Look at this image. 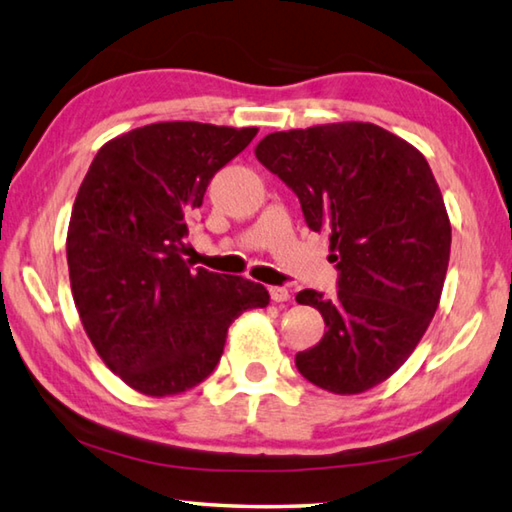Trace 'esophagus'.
I'll use <instances>...</instances> for the list:
<instances>
[{
	"instance_id": "1",
	"label": "esophagus",
	"mask_w": 512,
	"mask_h": 512,
	"mask_svg": "<svg viewBox=\"0 0 512 512\" xmlns=\"http://www.w3.org/2000/svg\"><path fill=\"white\" fill-rule=\"evenodd\" d=\"M268 293H271L273 302H287L291 298L287 287H271V289H268Z\"/></svg>"
}]
</instances>
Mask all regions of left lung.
I'll return each instance as SVG.
<instances>
[{"mask_svg": "<svg viewBox=\"0 0 512 512\" xmlns=\"http://www.w3.org/2000/svg\"><path fill=\"white\" fill-rule=\"evenodd\" d=\"M257 160L298 196L309 230L329 235L339 291H300L327 332L296 354L323 391L357 395L411 357L443 293L452 225L424 155L363 121L266 135Z\"/></svg>", "mask_w": 512, "mask_h": 512, "instance_id": "obj_1", "label": "left lung"}]
</instances>
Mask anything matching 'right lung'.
<instances>
[{
	"instance_id": "obj_1",
	"label": "right lung",
	"mask_w": 512,
	"mask_h": 512,
	"mask_svg": "<svg viewBox=\"0 0 512 512\" xmlns=\"http://www.w3.org/2000/svg\"><path fill=\"white\" fill-rule=\"evenodd\" d=\"M257 128L160 121L103 144L76 194L67 266L103 363L144 395L185 393L219 363L232 320L268 305L262 284L185 262L192 212Z\"/></svg>"
}]
</instances>
